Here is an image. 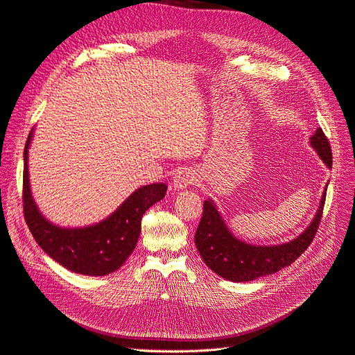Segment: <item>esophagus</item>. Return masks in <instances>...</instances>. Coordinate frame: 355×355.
<instances>
[{"mask_svg":"<svg viewBox=\"0 0 355 355\" xmlns=\"http://www.w3.org/2000/svg\"><path fill=\"white\" fill-rule=\"evenodd\" d=\"M196 181V174L190 168H180L173 178V186L177 190H184Z\"/></svg>","mask_w":355,"mask_h":355,"instance_id":"1","label":"esophagus"}]
</instances>
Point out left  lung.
<instances>
[{
    "instance_id": "left-lung-1",
    "label": "left lung",
    "mask_w": 355,
    "mask_h": 355,
    "mask_svg": "<svg viewBox=\"0 0 355 355\" xmlns=\"http://www.w3.org/2000/svg\"><path fill=\"white\" fill-rule=\"evenodd\" d=\"M310 143L327 168H331L330 144L322 128H317ZM326 190L327 189H324L322 200H320L314 220L305 228V232L288 243L271 246H257L242 242L228 230L215 203L211 199L205 200L202 218L194 234L196 248L205 264L223 279L239 283L268 276L291 266L313 242L320 221H322Z\"/></svg>"
}]
</instances>
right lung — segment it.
Instances as JSON below:
<instances>
[{
	"label": "right lung",
	"instance_id": "add662e5",
	"mask_svg": "<svg viewBox=\"0 0 355 355\" xmlns=\"http://www.w3.org/2000/svg\"><path fill=\"white\" fill-rule=\"evenodd\" d=\"M31 131L24 152V212L29 230L50 258L67 270L85 276H106L123 266L141 232L143 214L165 198L168 186L153 182L137 189L103 221L88 227H59L40 212L32 198L28 169Z\"/></svg>",
	"mask_w": 355,
	"mask_h": 355
}]
</instances>
